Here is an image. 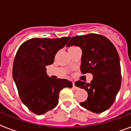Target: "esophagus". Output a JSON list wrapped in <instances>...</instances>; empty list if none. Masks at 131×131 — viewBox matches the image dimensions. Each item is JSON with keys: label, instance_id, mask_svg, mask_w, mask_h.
Listing matches in <instances>:
<instances>
[{"label": "esophagus", "instance_id": "obj_1", "mask_svg": "<svg viewBox=\"0 0 131 131\" xmlns=\"http://www.w3.org/2000/svg\"><path fill=\"white\" fill-rule=\"evenodd\" d=\"M72 88L73 90H75L78 89V88L77 87V86H75V82H73V87H72Z\"/></svg>", "mask_w": 131, "mask_h": 131}]
</instances>
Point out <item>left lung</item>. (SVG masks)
I'll return each mask as SVG.
<instances>
[{"label": "left lung", "instance_id": "8db88e82", "mask_svg": "<svg viewBox=\"0 0 131 131\" xmlns=\"http://www.w3.org/2000/svg\"><path fill=\"white\" fill-rule=\"evenodd\" d=\"M71 45L82 49L81 72L93 75L90 84L82 81L75 84L88 94L80 105L94 113L105 112L114 103L121 86L120 58L116 47L107 38L97 34L73 37L67 46Z\"/></svg>", "mask_w": 131, "mask_h": 131}]
</instances>
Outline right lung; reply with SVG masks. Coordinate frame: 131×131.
<instances>
[{"instance_id": "obj_1", "label": "right lung", "mask_w": 131, "mask_h": 131, "mask_svg": "<svg viewBox=\"0 0 131 131\" xmlns=\"http://www.w3.org/2000/svg\"><path fill=\"white\" fill-rule=\"evenodd\" d=\"M70 37L33 38L19 46L13 65V78L20 99L32 112L42 115L58 103L60 90L72 88L65 79L53 80L47 75L46 67L53 64L58 51Z\"/></svg>"}]
</instances>
